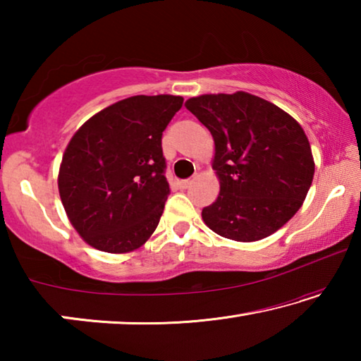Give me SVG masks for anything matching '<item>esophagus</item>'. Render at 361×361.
Masks as SVG:
<instances>
[{
  "mask_svg": "<svg viewBox=\"0 0 361 361\" xmlns=\"http://www.w3.org/2000/svg\"><path fill=\"white\" fill-rule=\"evenodd\" d=\"M192 185V180H181V181H178V188L180 189H186V188H189Z\"/></svg>",
  "mask_w": 361,
  "mask_h": 361,
  "instance_id": "34e87169",
  "label": "esophagus"
}]
</instances>
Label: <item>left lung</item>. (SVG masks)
Listing matches in <instances>:
<instances>
[{"mask_svg": "<svg viewBox=\"0 0 361 361\" xmlns=\"http://www.w3.org/2000/svg\"><path fill=\"white\" fill-rule=\"evenodd\" d=\"M185 106L210 130L219 180L202 219L218 235L256 242L301 209L315 164L302 127L277 105L247 92L205 94Z\"/></svg>", "mask_w": 361, "mask_h": 361, "instance_id": "1", "label": "left lung"}]
</instances>
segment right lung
<instances>
[{
	"instance_id": "obj_1",
	"label": "right lung",
	"mask_w": 361,
	"mask_h": 361,
	"mask_svg": "<svg viewBox=\"0 0 361 361\" xmlns=\"http://www.w3.org/2000/svg\"><path fill=\"white\" fill-rule=\"evenodd\" d=\"M181 105L176 95L129 97L94 114L70 140L59 192L90 247L129 253L156 231L170 194L162 132Z\"/></svg>"
}]
</instances>
